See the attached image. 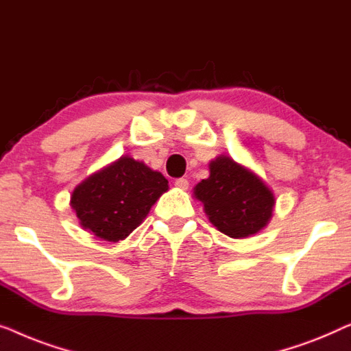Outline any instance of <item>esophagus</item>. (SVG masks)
Returning <instances> with one entry per match:
<instances>
[{
  "mask_svg": "<svg viewBox=\"0 0 351 351\" xmlns=\"http://www.w3.org/2000/svg\"><path fill=\"white\" fill-rule=\"evenodd\" d=\"M175 186L178 187V189H187L189 182H187L186 178H178V180H175Z\"/></svg>",
  "mask_w": 351,
  "mask_h": 351,
  "instance_id": "esophagus-1",
  "label": "esophagus"
}]
</instances>
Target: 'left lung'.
<instances>
[{
    "label": "left lung",
    "mask_w": 351,
    "mask_h": 351,
    "mask_svg": "<svg viewBox=\"0 0 351 351\" xmlns=\"http://www.w3.org/2000/svg\"><path fill=\"white\" fill-rule=\"evenodd\" d=\"M194 194L211 224L232 239L263 229L275 204L272 191L258 176L226 156L211 162L210 178L195 186Z\"/></svg>",
    "instance_id": "1"
}]
</instances>
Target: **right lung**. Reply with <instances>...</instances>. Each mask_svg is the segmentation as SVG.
Returning <instances> with one entry per match:
<instances>
[{"instance_id": "obj_1", "label": "right lung", "mask_w": 351, "mask_h": 351, "mask_svg": "<svg viewBox=\"0 0 351 351\" xmlns=\"http://www.w3.org/2000/svg\"><path fill=\"white\" fill-rule=\"evenodd\" d=\"M167 189L169 181L159 171L121 157L81 182L73 192L71 206L84 229L116 243L140 226Z\"/></svg>"}]
</instances>
